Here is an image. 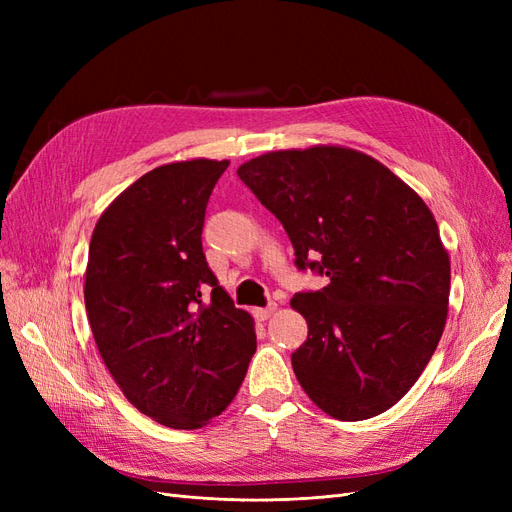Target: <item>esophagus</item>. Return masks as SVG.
I'll list each match as a JSON object with an SVG mask.
<instances>
[{
	"mask_svg": "<svg viewBox=\"0 0 512 512\" xmlns=\"http://www.w3.org/2000/svg\"><path fill=\"white\" fill-rule=\"evenodd\" d=\"M275 309H277V305L271 303V305H267V307H254L252 314H254L256 320H267V318H271V314L275 312Z\"/></svg>",
	"mask_w": 512,
	"mask_h": 512,
	"instance_id": "esophagus-1",
	"label": "esophagus"
}]
</instances>
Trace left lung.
<instances>
[{
	"label": "left lung",
	"instance_id": "8db88e82",
	"mask_svg": "<svg viewBox=\"0 0 512 512\" xmlns=\"http://www.w3.org/2000/svg\"><path fill=\"white\" fill-rule=\"evenodd\" d=\"M239 179L282 222L299 271L327 275L290 305L307 320L292 369L339 421L382 414L436 350L451 260L431 211L389 168L346 147L271 151Z\"/></svg>",
	"mask_w": 512,
	"mask_h": 512
}]
</instances>
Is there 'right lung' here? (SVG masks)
I'll list each match as a JSON object with an SVG mask.
<instances>
[{"label":"right lung","mask_w":512,"mask_h":512,"mask_svg":"<svg viewBox=\"0 0 512 512\" xmlns=\"http://www.w3.org/2000/svg\"><path fill=\"white\" fill-rule=\"evenodd\" d=\"M228 160L164 164L121 192L94 228L85 309L104 365L134 408L198 429L237 395L256 352L203 252L209 196Z\"/></svg>","instance_id":"right-lung-1"}]
</instances>
